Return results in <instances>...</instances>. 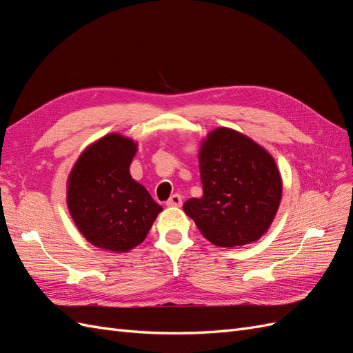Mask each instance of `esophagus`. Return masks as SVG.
<instances>
[{"label":"esophagus","mask_w":353,"mask_h":353,"mask_svg":"<svg viewBox=\"0 0 353 353\" xmlns=\"http://www.w3.org/2000/svg\"><path fill=\"white\" fill-rule=\"evenodd\" d=\"M181 205H183V197H181L179 194H172L166 201V206H169V208H179Z\"/></svg>","instance_id":"obj_1"}]
</instances>
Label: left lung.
Listing matches in <instances>:
<instances>
[{
    "label": "left lung",
    "instance_id": "1",
    "mask_svg": "<svg viewBox=\"0 0 353 353\" xmlns=\"http://www.w3.org/2000/svg\"><path fill=\"white\" fill-rule=\"evenodd\" d=\"M203 197L184 203L200 232L219 248L249 244L268 231L283 183L272 156L228 128H216L200 147Z\"/></svg>",
    "mask_w": 353,
    "mask_h": 353
}]
</instances>
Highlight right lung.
I'll use <instances>...</instances> for the list:
<instances>
[{"label":"right lung","instance_id":"1","mask_svg":"<svg viewBox=\"0 0 353 353\" xmlns=\"http://www.w3.org/2000/svg\"><path fill=\"white\" fill-rule=\"evenodd\" d=\"M137 153L131 138L103 137L85 150L68 181V206L82 236L110 252L144 241L162 206L130 174Z\"/></svg>","mask_w":353,"mask_h":353}]
</instances>
